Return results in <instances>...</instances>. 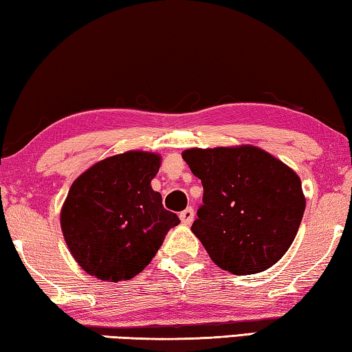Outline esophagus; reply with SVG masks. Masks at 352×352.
Segmentation results:
<instances>
[{
  "label": "esophagus",
  "mask_w": 352,
  "mask_h": 352,
  "mask_svg": "<svg viewBox=\"0 0 352 352\" xmlns=\"http://www.w3.org/2000/svg\"><path fill=\"white\" fill-rule=\"evenodd\" d=\"M192 219H194V208L192 207H188L180 213V221L183 224H191Z\"/></svg>",
  "instance_id": "1"
}]
</instances>
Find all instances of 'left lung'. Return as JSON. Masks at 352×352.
<instances>
[{
	"instance_id": "obj_1",
	"label": "left lung",
	"mask_w": 352,
	"mask_h": 352,
	"mask_svg": "<svg viewBox=\"0 0 352 352\" xmlns=\"http://www.w3.org/2000/svg\"><path fill=\"white\" fill-rule=\"evenodd\" d=\"M182 156L204 186L191 230L210 259L234 275L276 264L305 212L296 172L254 145L188 148Z\"/></svg>"
}]
</instances>
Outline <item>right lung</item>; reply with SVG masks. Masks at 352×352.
Returning a JSON list of instances; mask_svg holds the SVG:
<instances>
[{
  "instance_id": "1",
  "label": "right lung",
  "mask_w": 352,
  "mask_h": 352,
  "mask_svg": "<svg viewBox=\"0 0 352 352\" xmlns=\"http://www.w3.org/2000/svg\"><path fill=\"white\" fill-rule=\"evenodd\" d=\"M160 166V155L131 150L98 161L71 185L60 213L61 230L88 275L109 283L135 276L180 223L151 188Z\"/></svg>"
}]
</instances>
